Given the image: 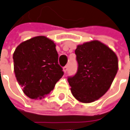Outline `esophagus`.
I'll use <instances>...</instances> for the list:
<instances>
[{
	"instance_id": "34e87169",
	"label": "esophagus",
	"mask_w": 130,
	"mask_h": 130,
	"mask_svg": "<svg viewBox=\"0 0 130 130\" xmlns=\"http://www.w3.org/2000/svg\"><path fill=\"white\" fill-rule=\"evenodd\" d=\"M68 65H65V67H63V71L66 73L67 71H68Z\"/></svg>"
}]
</instances>
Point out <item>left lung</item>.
<instances>
[{
	"label": "left lung",
	"instance_id": "obj_1",
	"mask_svg": "<svg viewBox=\"0 0 130 130\" xmlns=\"http://www.w3.org/2000/svg\"><path fill=\"white\" fill-rule=\"evenodd\" d=\"M78 70L68 78L71 93L79 101L91 103L109 90L118 70V59L109 47L94 40L75 50Z\"/></svg>",
	"mask_w": 130,
	"mask_h": 130
}]
</instances>
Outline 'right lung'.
Returning <instances> with one entry per match:
<instances>
[{"label": "right lung", "mask_w": 130, "mask_h": 130, "mask_svg": "<svg viewBox=\"0 0 130 130\" xmlns=\"http://www.w3.org/2000/svg\"><path fill=\"white\" fill-rule=\"evenodd\" d=\"M13 59L16 80L32 99H41L49 94L64 74L58 64L55 44L44 36L21 43Z\"/></svg>", "instance_id": "obj_1"}]
</instances>
